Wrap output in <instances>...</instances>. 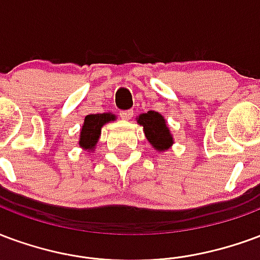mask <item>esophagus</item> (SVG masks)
Here are the masks:
<instances>
[{"label":"esophagus","instance_id":"obj_1","mask_svg":"<svg viewBox=\"0 0 260 260\" xmlns=\"http://www.w3.org/2000/svg\"><path fill=\"white\" fill-rule=\"evenodd\" d=\"M120 116H122L123 120H128L133 116V111H122L120 112Z\"/></svg>","mask_w":260,"mask_h":260}]
</instances>
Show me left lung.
<instances>
[{
  "mask_svg": "<svg viewBox=\"0 0 260 260\" xmlns=\"http://www.w3.org/2000/svg\"><path fill=\"white\" fill-rule=\"evenodd\" d=\"M137 123L143 126V132L155 151L165 152L173 145L174 138L170 133V128L159 112L148 111L137 116Z\"/></svg>",
  "mask_w": 260,
  "mask_h": 260,
  "instance_id": "obj_1",
  "label": "left lung"
}]
</instances>
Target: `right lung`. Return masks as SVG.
Segmentation results:
<instances>
[{
    "label": "right lung",
    "instance_id": "obj_1",
    "mask_svg": "<svg viewBox=\"0 0 260 260\" xmlns=\"http://www.w3.org/2000/svg\"><path fill=\"white\" fill-rule=\"evenodd\" d=\"M115 120H116V115H113L112 112L87 115L80 128V137H79L80 148L87 152H92L95 149L96 143L100 141L102 127L107 123L115 122Z\"/></svg>",
    "mask_w": 260,
    "mask_h": 260
}]
</instances>
